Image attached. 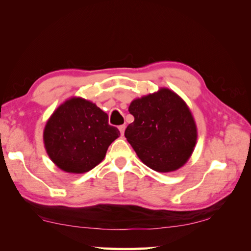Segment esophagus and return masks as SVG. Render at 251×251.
Returning <instances> with one entry per match:
<instances>
[{
    "label": "esophagus",
    "mask_w": 251,
    "mask_h": 251,
    "mask_svg": "<svg viewBox=\"0 0 251 251\" xmlns=\"http://www.w3.org/2000/svg\"><path fill=\"white\" fill-rule=\"evenodd\" d=\"M119 130H120V133L123 134V133H125V130H126V126L125 125L119 126Z\"/></svg>",
    "instance_id": "obj_1"
}]
</instances>
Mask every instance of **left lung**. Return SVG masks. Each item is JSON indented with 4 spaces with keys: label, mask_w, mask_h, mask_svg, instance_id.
<instances>
[{
    "label": "left lung",
    "mask_w": 251,
    "mask_h": 251,
    "mask_svg": "<svg viewBox=\"0 0 251 251\" xmlns=\"http://www.w3.org/2000/svg\"><path fill=\"white\" fill-rule=\"evenodd\" d=\"M129 112L134 121L125 135L139 159L156 172H172L190 159L197 140L191 110L175 92L161 88L134 99Z\"/></svg>",
    "instance_id": "1"
}]
</instances>
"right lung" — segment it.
Masks as SVG:
<instances>
[{
    "instance_id": "obj_1",
    "label": "right lung",
    "mask_w": 251,
    "mask_h": 251,
    "mask_svg": "<svg viewBox=\"0 0 251 251\" xmlns=\"http://www.w3.org/2000/svg\"><path fill=\"white\" fill-rule=\"evenodd\" d=\"M120 132L108 123V114L82 98H70L51 114L44 129L48 156L60 170L85 173L104 159Z\"/></svg>"
}]
</instances>
